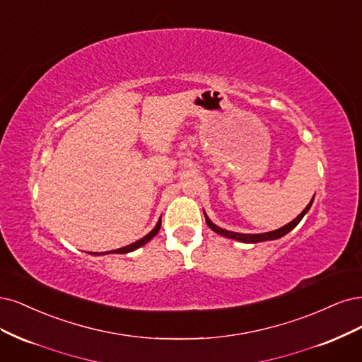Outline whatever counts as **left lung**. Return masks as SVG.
I'll use <instances>...</instances> for the list:
<instances>
[{"label":"left lung","mask_w":362,"mask_h":362,"mask_svg":"<svg viewBox=\"0 0 362 362\" xmlns=\"http://www.w3.org/2000/svg\"><path fill=\"white\" fill-rule=\"evenodd\" d=\"M313 200H314V197L311 198V202L308 203V206L304 209V211H302L293 221H290L288 224L283 226L281 228H278V230H274V231L259 233V235H245V233H236V231H230V230H226V228H221L216 224H214L211 219H209L206 212H204V218H206V223H207L209 228L214 230L215 233H218V235L224 236V238H228V239H235V240H239V242H243V243H257V242H264V240H275V239H279V238L286 236L287 233H290L291 230H293L300 223V219L304 218L305 214L310 211V207L313 204Z\"/></svg>","instance_id":"obj_1"}]
</instances>
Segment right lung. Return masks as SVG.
I'll return each instance as SVG.
<instances>
[{
	"mask_svg": "<svg viewBox=\"0 0 362 362\" xmlns=\"http://www.w3.org/2000/svg\"><path fill=\"white\" fill-rule=\"evenodd\" d=\"M159 230H160V218H159V221H158V223H156L155 228L151 230L150 233H147V235H146L144 238H141V239L136 240V242H134V243H131V245H126V247H123V248L114 250V251H107V252H102V254H112V252H115V254H127V252H132V251L138 250L139 247H143V245H146L148 240L153 239V238L158 235V231H159ZM102 254L93 252V255H102Z\"/></svg>",
	"mask_w": 362,
	"mask_h": 362,
	"instance_id": "1",
	"label": "right lung"
}]
</instances>
